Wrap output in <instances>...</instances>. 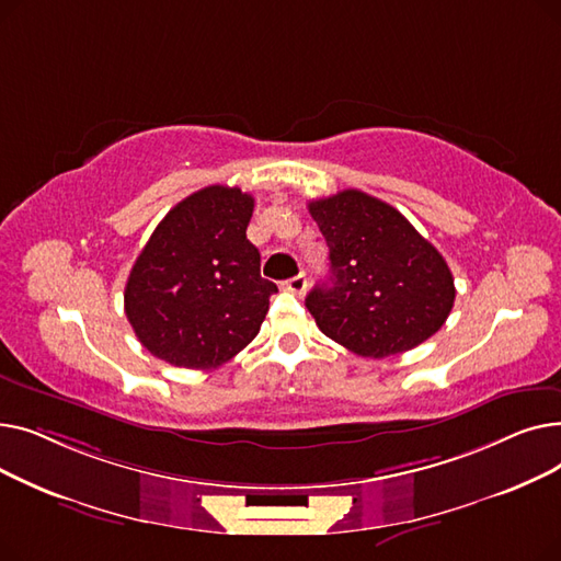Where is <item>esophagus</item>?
Instances as JSON below:
<instances>
[{
	"mask_svg": "<svg viewBox=\"0 0 561 561\" xmlns=\"http://www.w3.org/2000/svg\"><path fill=\"white\" fill-rule=\"evenodd\" d=\"M284 290H288V293H293V296H305V290H307V277L300 273V275H296V277H290V279H286L284 282Z\"/></svg>",
	"mask_w": 561,
	"mask_h": 561,
	"instance_id": "1",
	"label": "esophagus"
}]
</instances>
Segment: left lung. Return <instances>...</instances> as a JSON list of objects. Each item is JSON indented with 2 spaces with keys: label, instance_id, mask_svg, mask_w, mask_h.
<instances>
[{
  "label": "left lung",
  "instance_id": "1",
  "mask_svg": "<svg viewBox=\"0 0 561 561\" xmlns=\"http://www.w3.org/2000/svg\"><path fill=\"white\" fill-rule=\"evenodd\" d=\"M330 248V282L305 300L320 332L350 352L385 359L421 345L455 305L440 252L398 209L357 188L309 202Z\"/></svg>",
  "mask_w": 561,
  "mask_h": 561
}]
</instances>
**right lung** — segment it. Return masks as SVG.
Returning <instances> with one entry per match:
<instances>
[{
    "instance_id": "1",
    "label": "right lung",
    "mask_w": 561,
    "mask_h": 561,
    "mask_svg": "<svg viewBox=\"0 0 561 561\" xmlns=\"http://www.w3.org/2000/svg\"><path fill=\"white\" fill-rule=\"evenodd\" d=\"M254 197L206 186L168 211L138 254L125 286V313L154 357L209 370L259 334L277 286L261 277L248 241Z\"/></svg>"
}]
</instances>
